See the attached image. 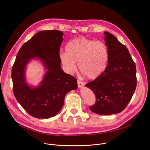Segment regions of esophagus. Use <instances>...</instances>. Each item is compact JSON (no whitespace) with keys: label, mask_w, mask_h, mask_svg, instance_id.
<instances>
[{"label":"esophagus","mask_w":150,"mask_h":150,"mask_svg":"<svg viewBox=\"0 0 150 150\" xmlns=\"http://www.w3.org/2000/svg\"><path fill=\"white\" fill-rule=\"evenodd\" d=\"M77 83H78V86L79 88L82 87L83 86V85H84V83L82 81H81L79 80H78Z\"/></svg>","instance_id":"esophagus-1"}]
</instances>
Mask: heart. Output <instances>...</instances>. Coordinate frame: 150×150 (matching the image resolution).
<instances>
[{"label":"heart","mask_w":150,"mask_h":150,"mask_svg":"<svg viewBox=\"0 0 150 150\" xmlns=\"http://www.w3.org/2000/svg\"><path fill=\"white\" fill-rule=\"evenodd\" d=\"M60 60L68 74L79 69L89 79H96L104 71L108 61V49L104 42L85 37L69 41L66 51H60Z\"/></svg>","instance_id":"1"}]
</instances>
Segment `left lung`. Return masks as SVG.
<instances>
[{
	"mask_svg": "<svg viewBox=\"0 0 150 150\" xmlns=\"http://www.w3.org/2000/svg\"><path fill=\"white\" fill-rule=\"evenodd\" d=\"M108 49V63L103 74L85 84L96 97L90 106L93 112L109 115L122 112L129 103L137 87L136 66L126 47L117 38L104 32Z\"/></svg>",
	"mask_w": 150,
	"mask_h": 150,
	"instance_id": "left-lung-1",
	"label": "left lung"
}]
</instances>
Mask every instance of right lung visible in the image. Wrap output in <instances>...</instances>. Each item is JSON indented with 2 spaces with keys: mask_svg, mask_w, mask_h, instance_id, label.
I'll return each mask as SVG.
<instances>
[{
  "mask_svg": "<svg viewBox=\"0 0 150 150\" xmlns=\"http://www.w3.org/2000/svg\"><path fill=\"white\" fill-rule=\"evenodd\" d=\"M63 33L58 30L41 31L19 50L12 69L14 96L32 116L48 119L61 110L66 94L78 87L77 80L61 68L59 54ZM32 59H39L47 69L37 87L26 81L25 69Z\"/></svg>",
  "mask_w": 150,
  "mask_h": 150,
  "instance_id": "1",
  "label": "right lung"
}]
</instances>
